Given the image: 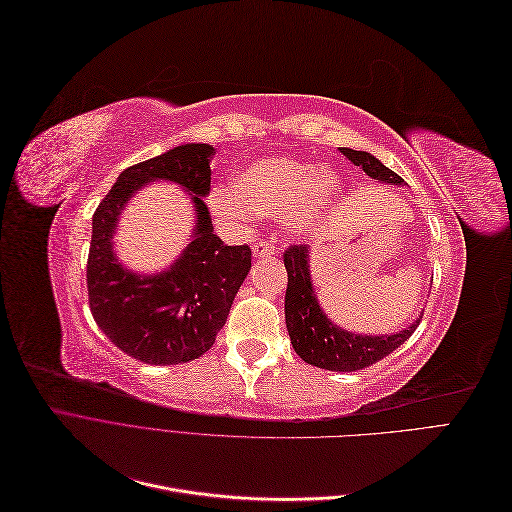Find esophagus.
<instances>
[{
	"label": "esophagus",
	"instance_id": "obj_1",
	"mask_svg": "<svg viewBox=\"0 0 512 512\" xmlns=\"http://www.w3.org/2000/svg\"><path fill=\"white\" fill-rule=\"evenodd\" d=\"M252 250H254L256 256H273V254H275V243H273V241L260 239V241H256V243L252 245Z\"/></svg>",
	"mask_w": 512,
	"mask_h": 512
}]
</instances>
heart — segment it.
<instances>
[{
	"label": "heart",
	"mask_w": 512,
	"mask_h": 512,
	"mask_svg": "<svg viewBox=\"0 0 512 512\" xmlns=\"http://www.w3.org/2000/svg\"><path fill=\"white\" fill-rule=\"evenodd\" d=\"M237 188H213L209 207L232 228L252 224L254 215L286 218L294 232L314 228L337 194V179L314 162L265 158L243 168Z\"/></svg>",
	"instance_id": "heart-1"
}]
</instances>
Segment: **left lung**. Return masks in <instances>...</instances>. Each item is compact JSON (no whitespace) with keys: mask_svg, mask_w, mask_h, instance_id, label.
Listing matches in <instances>:
<instances>
[{"mask_svg":"<svg viewBox=\"0 0 512 512\" xmlns=\"http://www.w3.org/2000/svg\"><path fill=\"white\" fill-rule=\"evenodd\" d=\"M339 151L354 166H361L371 179L389 185L404 183V179L367 151H354L348 147H339ZM284 265L288 271L284 309L290 344L305 363L314 367L329 371H356L374 365L408 342L423 318L418 316L410 327L393 335L350 333L337 327L322 312L314 292L312 275H309V245H290L284 254Z\"/></svg>","mask_w":512,"mask_h":512,"instance_id":"8db88e82","label":"left lung"}]
</instances>
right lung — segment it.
Listing matches in <instances>:
<instances>
[{
	"instance_id": "1",
	"label": "right lung",
	"mask_w": 512,
	"mask_h": 512,
	"mask_svg": "<svg viewBox=\"0 0 512 512\" xmlns=\"http://www.w3.org/2000/svg\"><path fill=\"white\" fill-rule=\"evenodd\" d=\"M215 149L190 143L123 170L94 213L87 258L89 307L102 333L149 365H179L205 354L226 324L230 305L252 267L247 245L213 235L205 198ZM151 180L177 182L193 196L197 224L189 247L168 270L145 276L123 268L112 250L118 215Z\"/></svg>"
}]
</instances>
